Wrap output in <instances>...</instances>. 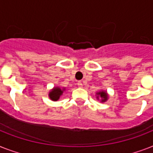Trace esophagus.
<instances>
[{
    "label": "esophagus",
    "instance_id": "esophagus-1",
    "mask_svg": "<svg viewBox=\"0 0 153 153\" xmlns=\"http://www.w3.org/2000/svg\"><path fill=\"white\" fill-rule=\"evenodd\" d=\"M78 86H79V87H82L83 86V84H82V82L81 81H79L78 82Z\"/></svg>",
    "mask_w": 153,
    "mask_h": 153
}]
</instances>
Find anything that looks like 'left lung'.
I'll return each mask as SVG.
<instances>
[{
  "label": "left lung",
  "instance_id": "1",
  "mask_svg": "<svg viewBox=\"0 0 153 153\" xmlns=\"http://www.w3.org/2000/svg\"><path fill=\"white\" fill-rule=\"evenodd\" d=\"M96 98H97L98 100L101 99V102H105L108 100L109 95H108V94H107L106 91H99V92H97V93H96Z\"/></svg>",
  "mask_w": 153,
  "mask_h": 153
}]
</instances>
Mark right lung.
Listing matches in <instances>:
<instances>
[{"mask_svg":"<svg viewBox=\"0 0 153 153\" xmlns=\"http://www.w3.org/2000/svg\"><path fill=\"white\" fill-rule=\"evenodd\" d=\"M65 90H66V88H64V87H60V86L53 87V89H51L48 94L49 98L51 101L57 102L60 98V96L62 95V94L65 91Z\"/></svg>","mask_w":153,"mask_h":153,"instance_id":"add662e5","label":"right lung"}]
</instances>
